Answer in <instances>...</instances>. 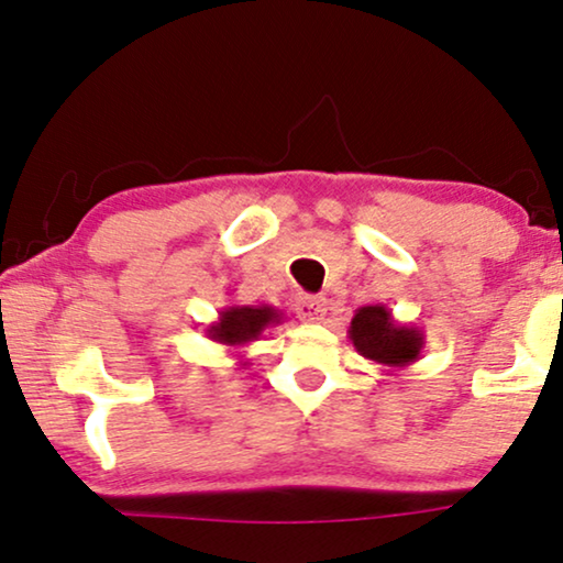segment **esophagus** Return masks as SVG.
<instances>
[{
    "label": "esophagus",
    "instance_id": "1",
    "mask_svg": "<svg viewBox=\"0 0 563 563\" xmlns=\"http://www.w3.org/2000/svg\"><path fill=\"white\" fill-rule=\"evenodd\" d=\"M296 314L301 322H322L327 314V301L322 296H301L296 301Z\"/></svg>",
    "mask_w": 563,
    "mask_h": 563
}]
</instances>
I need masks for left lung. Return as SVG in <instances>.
<instances>
[{
    "label": "left lung",
    "mask_w": 563,
    "mask_h": 563,
    "mask_svg": "<svg viewBox=\"0 0 563 563\" xmlns=\"http://www.w3.org/2000/svg\"><path fill=\"white\" fill-rule=\"evenodd\" d=\"M347 338L358 355L387 368L416 364L423 353V330L400 324L384 303L361 306L347 327Z\"/></svg>",
    "instance_id": "8db88e82"
}]
</instances>
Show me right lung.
I'll use <instances>...</instances> for the list:
<instances>
[{"instance_id":"1","label":"right lung","mask_w":563,"mask_h":563,"mask_svg":"<svg viewBox=\"0 0 563 563\" xmlns=\"http://www.w3.org/2000/svg\"><path fill=\"white\" fill-rule=\"evenodd\" d=\"M283 322V314L275 309V306L260 303V306H225V309L218 311L216 322L208 324L205 334L212 340V343L225 345V347H246L252 345L254 340L262 338V332L267 327H275ZM246 366V364H241Z\"/></svg>"}]
</instances>
